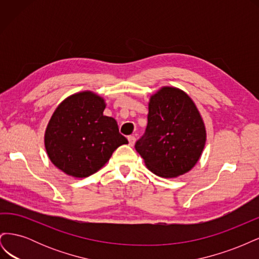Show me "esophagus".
<instances>
[{
    "mask_svg": "<svg viewBox=\"0 0 259 259\" xmlns=\"http://www.w3.org/2000/svg\"><path fill=\"white\" fill-rule=\"evenodd\" d=\"M127 139H128V144H130V146H132V147H133V146L135 145V143H136V137H135V136H133V135H132V136H128V138H127Z\"/></svg>",
    "mask_w": 259,
    "mask_h": 259,
    "instance_id": "esophagus-1",
    "label": "esophagus"
}]
</instances>
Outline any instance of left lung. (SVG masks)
<instances>
[{"label": "left lung", "mask_w": 259, "mask_h": 259, "mask_svg": "<svg viewBox=\"0 0 259 259\" xmlns=\"http://www.w3.org/2000/svg\"><path fill=\"white\" fill-rule=\"evenodd\" d=\"M206 142L204 122L187 94L164 86L150 97L148 124L135 149L153 174L174 178L199 161Z\"/></svg>", "instance_id": "8db88e82"}]
</instances>
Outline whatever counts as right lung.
<instances>
[{
	"label": "right lung",
	"instance_id": "right-lung-1",
	"mask_svg": "<svg viewBox=\"0 0 259 259\" xmlns=\"http://www.w3.org/2000/svg\"><path fill=\"white\" fill-rule=\"evenodd\" d=\"M105 100L85 91L61 101L44 135L52 163L65 174L84 178L96 173L117 147L128 144L116 121L104 115Z\"/></svg>",
	"mask_w": 259,
	"mask_h": 259
}]
</instances>
